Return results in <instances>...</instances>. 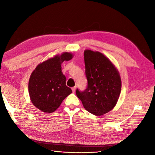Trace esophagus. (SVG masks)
Wrapping results in <instances>:
<instances>
[{
  "instance_id": "1",
  "label": "esophagus",
  "mask_w": 155,
  "mask_h": 155,
  "mask_svg": "<svg viewBox=\"0 0 155 155\" xmlns=\"http://www.w3.org/2000/svg\"><path fill=\"white\" fill-rule=\"evenodd\" d=\"M76 86L72 87V91L73 92H75V91H76Z\"/></svg>"
}]
</instances>
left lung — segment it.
<instances>
[{
    "mask_svg": "<svg viewBox=\"0 0 155 155\" xmlns=\"http://www.w3.org/2000/svg\"><path fill=\"white\" fill-rule=\"evenodd\" d=\"M87 87L76 95L84 108L91 114L101 116L116 105L120 94V74L110 61L99 51H84Z\"/></svg>",
    "mask_w": 155,
    "mask_h": 155,
    "instance_id": "8db88e82",
    "label": "left lung"
}]
</instances>
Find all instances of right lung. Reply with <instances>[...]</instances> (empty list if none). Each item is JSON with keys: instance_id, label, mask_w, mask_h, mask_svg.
I'll list each match as a JSON object with an SVG mask.
<instances>
[{"instance_id": "add662e5", "label": "right lung", "mask_w": 155, "mask_h": 155, "mask_svg": "<svg viewBox=\"0 0 155 155\" xmlns=\"http://www.w3.org/2000/svg\"><path fill=\"white\" fill-rule=\"evenodd\" d=\"M72 58V55L68 52L56 55L39 64L31 73L29 94L32 104L40 110L46 113L54 112L72 93L61 71L63 62Z\"/></svg>"}]
</instances>
